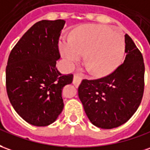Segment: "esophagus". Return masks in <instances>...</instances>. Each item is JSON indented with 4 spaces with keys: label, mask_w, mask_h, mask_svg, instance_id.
<instances>
[{
    "label": "esophagus",
    "mask_w": 150,
    "mask_h": 150,
    "mask_svg": "<svg viewBox=\"0 0 150 150\" xmlns=\"http://www.w3.org/2000/svg\"><path fill=\"white\" fill-rule=\"evenodd\" d=\"M81 78L80 76H78L77 74H74L73 75V84L75 86H78L80 83H81Z\"/></svg>",
    "instance_id": "esophagus-1"
}]
</instances>
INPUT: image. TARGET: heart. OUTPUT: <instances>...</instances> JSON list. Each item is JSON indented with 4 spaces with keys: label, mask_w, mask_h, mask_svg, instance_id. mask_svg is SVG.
Wrapping results in <instances>:
<instances>
[{
    "label": "heart",
    "mask_w": 150,
    "mask_h": 150,
    "mask_svg": "<svg viewBox=\"0 0 150 150\" xmlns=\"http://www.w3.org/2000/svg\"><path fill=\"white\" fill-rule=\"evenodd\" d=\"M125 39L119 32L106 26L88 24L77 28L72 37H63L59 42L62 57L73 68L84 55L94 76L103 77L121 64L125 54Z\"/></svg>",
    "instance_id": "1"
}]
</instances>
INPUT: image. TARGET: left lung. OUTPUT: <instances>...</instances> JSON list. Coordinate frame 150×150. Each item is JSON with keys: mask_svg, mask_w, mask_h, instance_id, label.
<instances>
[{"mask_svg": "<svg viewBox=\"0 0 150 150\" xmlns=\"http://www.w3.org/2000/svg\"><path fill=\"white\" fill-rule=\"evenodd\" d=\"M122 64L111 74L96 80H82L78 96L93 125L112 129L124 124L136 112L143 97L144 64L142 54L125 35Z\"/></svg>", "mask_w": 150, "mask_h": 150, "instance_id": "left-lung-1", "label": "left lung"}]
</instances>
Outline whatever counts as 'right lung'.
Returning a JSON list of instances; mask_svg holds the SVG:
<instances>
[{
  "label": "right lung",
  "instance_id": "add662e5",
  "mask_svg": "<svg viewBox=\"0 0 150 150\" xmlns=\"http://www.w3.org/2000/svg\"><path fill=\"white\" fill-rule=\"evenodd\" d=\"M65 21L42 20L23 34L10 54L6 70V91L11 105L29 124L45 127L64 108L62 89L73 74H62L59 39Z\"/></svg>",
  "mask_w": 150,
  "mask_h": 150
}]
</instances>
